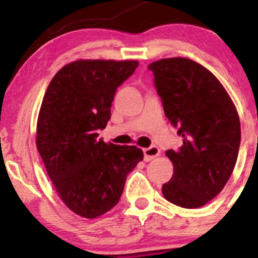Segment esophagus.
I'll return each mask as SVG.
<instances>
[{
  "instance_id": "1",
  "label": "esophagus",
  "mask_w": 258,
  "mask_h": 258,
  "mask_svg": "<svg viewBox=\"0 0 258 258\" xmlns=\"http://www.w3.org/2000/svg\"><path fill=\"white\" fill-rule=\"evenodd\" d=\"M144 155H145V161H151L153 158H156L157 156H160V148L156 147V146H151L148 148H144Z\"/></svg>"
}]
</instances>
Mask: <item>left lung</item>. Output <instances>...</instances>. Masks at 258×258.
I'll list each match as a JSON object with an SVG mask.
<instances>
[{
	"label": "left lung",
	"mask_w": 258,
	"mask_h": 258,
	"mask_svg": "<svg viewBox=\"0 0 258 258\" xmlns=\"http://www.w3.org/2000/svg\"><path fill=\"white\" fill-rule=\"evenodd\" d=\"M165 114L178 127L182 145L168 150L173 175L163 183L167 201L183 209L205 206L232 175L241 142V124L230 95L206 67L171 57L148 64Z\"/></svg>",
	"instance_id": "1"
}]
</instances>
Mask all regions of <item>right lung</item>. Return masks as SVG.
Returning <instances> with one entry per match:
<instances>
[{"instance_id":"obj_1","label":"right lung","mask_w":258,"mask_h":258,"mask_svg":"<svg viewBox=\"0 0 258 258\" xmlns=\"http://www.w3.org/2000/svg\"><path fill=\"white\" fill-rule=\"evenodd\" d=\"M134 59H77L49 82L37 118L36 146L59 199L83 218L119 201L130 171L144 158L136 146L106 144L105 128L117 87L135 72Z\"/></svg>"}]
</instances>
